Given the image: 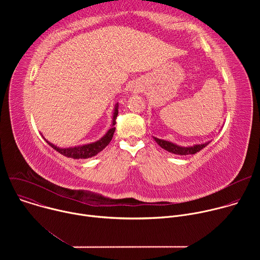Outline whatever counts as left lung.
I'll use <instances>...</instances> for the list:
<instances>
[{
    "instance_id": "1",
    "label": "left lung",
    "mask_w": 260,
    "mask_h": 260,
    "mask_svg": "<svg viewBox=\"0 0 260 260\" xmlns=\"http://www.w3.org/2000/svg\"><path fill=\"white\" fill-rule=\"evenodd\" d=\"M154 141L162 148V149L174 153V154H178V155H188V154H196L197 152L201 151L202 149L206 146H208V144L211 143V141H208L206 143H202V144H196L193 146H188V147H183V146H179L173 142L170 141H166V140H161L158 138L153 137Z\"/></svg>"
}]
</instances>
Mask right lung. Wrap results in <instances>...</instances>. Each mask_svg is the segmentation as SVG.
<instances>
[{
	"instance_id": "right-lung-1",
	"label": "right lung",
	"mask_w": 260,
	"mask_h": 260,
	"mask_svg": "<svg viewBox=\"0 0 260 260\" xmlns=\"http://www.w3.org/2000/svg\"><path fill=\"white\" fill-rule=\"evenodd\" d=\"M118 115V103L115 105L114 107V111H113V118H112V125H111V128L98 141L93 142V143H89V144H84V145H80V146H75V147H69V148H60L55 146L54 144L50 143L49 141H47L44 137V140L47 142V144L49 146H51L54 150H56L57 152H59L60 154H62L66 157H71L74 159H85V158H89L92 157L94 155H96L99 152H101L103 149L109 145L110 141L112 140L114 132H115V124H116V117Z\"/></svg>"
}]
</instances>
